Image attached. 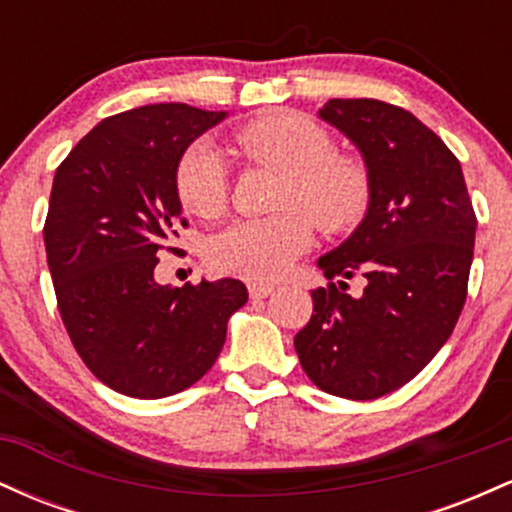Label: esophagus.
I'll use <instances>...</instances> for the list:
<instances>
[{"label": "esophagus", "instance_id": "obj_1", "mask_svg": "<svg viewBox=\"0 0 512 512\" xmlns=\"http://www.w3.org/2000/svg\"><path fill=\"white\" fill-rule=\"evenodd\" d=\"M248 293H250V298H267L274 293V286L272 284H250Z\"/></svg>", "mask_w": 512, "mask_h": 512}]
</instances>
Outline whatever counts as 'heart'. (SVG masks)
Masks as SVG:
<instances>
[{
    "label": "heart",
    "mask_w": 512,
    "mask_h": 512,
    "mask_svg": "<svg viewBox=\"0 0 512 512\" xmlns=\"http://www.w3.org/2000/svg\"><path fill=\"white\" fill-rule=\"evenodd\" d=\"M238 151L255 166L284 175L276 207L281 214L243 219L211 238L207 260L216 272L252 281L279 279L315 240L314 221L330 236L354 231L373 202V175L354 154L334 151L325 127L293 110L243 122L233 132ZM182 207L202 219L223 214L231 192L228 163L219 146L197 139L175 168Z\"/></svg>",
    "instance_id": "1"
}]
</instances>
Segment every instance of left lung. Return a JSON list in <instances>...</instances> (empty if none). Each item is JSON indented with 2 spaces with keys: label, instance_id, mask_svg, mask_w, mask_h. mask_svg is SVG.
<instances>
[{
  "label": "left lung",
  "instance_id": "1",
  "mask_svg": "<svg viewBox=\"0 0 512 512\" xmlns=\"http://www.w3.org/2000/svg\"><path fill=\"white\" fill-rule=\"evenodd\" d=\"M358 146L373 202L354 236L320 257L330 284L296 334L301 366L320 390L378 399L426 368L467 301L477 214L460 161L409 110L373 98H332L320 110ZM361 273L354 299L346 278Z\"/></svg>",
  "mask_w": 512,
  "mask_h": 512
}]
</instances>
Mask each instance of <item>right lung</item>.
<instances>
[{
	"instance_id": "right-lung-1",
	"label": "right lung",
	"mask_w": 512,
	"mask_h": 512,
	"mask_svg": "<svg viewBox=\"0 0 512 512\" xmlns=\"http://www.w3.org/2000/svg\"><path fill=\"white\" fill-rule=\"evenodd\" d=\"M185 103L105 117L52 180L43 238L57 308L76 354L101 383L158 399L214 366L248 289L238 279L161 286L154 269L187 219L175 168L182 151L223 120Z\"/></svg>"
}]
</instances>
